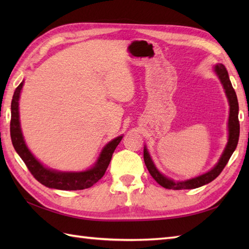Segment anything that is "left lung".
Masks as SVG:
<instances>
[{
	"mask_svg": "<svg viewBox=\"0 0 249 249\" xmlns=\"http://www.w3.org/2000/svg\"><path fill=\"white\" fill-rule=\"evenodd\" d=\"M215 71L217 73L218 78L220 79L221 84L224 86L225 92L227 97L229 100L230 105V114H229V122H228V127H229V140L228 144H227L226 149L224 151V154L221 155L220 160L217 165H216L212 170L206 172L202 176L198 178H195L192 179H188V181L185 182H173L172 179L167 178L163 177L160 172L155 168L154 163H153L151 157L147 153L146 149L144 147L143 150V160L144 163L149 170L152 178L155 179V181L160 185V186L165 187L167 189H193L197 188L200 186H203V185L212 182L213 179L217 178L220 172L224 170L227 163H228L231 155L233 154L234 150L236 149L237 142H239V137H240V122H239V103H237V97L233 87H232L231 81L229 79L228 71H227L226 67L223 64H218L215 66Z\"/></svg>",
	"mask_w": 249,
	"mask_h": 249,
	"instance_id": "1",
	"label": "left lung"
}]
</instances>
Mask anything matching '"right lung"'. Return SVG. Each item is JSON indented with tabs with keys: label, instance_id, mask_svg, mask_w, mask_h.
I'll list each match as a JSON object with an SVG mask.
<instances>
[{
	"label": "right lung",
	"instance_id": "right-lung-1",
	"mask_svg": "<svg viewBox=\"0 0 249 249\" xmlns=\"http://www.w3.org/2000/svg\"><path fill=\"white\" fill-rule=\"evenodd\" d=\"M23 82H21L17 89H15L13 100H12V118H10V138H12L13 145L16 152L18 153L28 167L29 171L32 173L37 181L40 184L49 188L62 189V190H80L93 186L104 177L110 163L115 147L118 146L123 137L120 136L113 139L104 147L100 153L97 162L93 168L83 172H57L54 170L45 168L41 163L32 155V153L26 147L22 133L20 128L19 122V96Z\"/></svg>",
	"mask_w": 249,
	"mask_h": 249
}]
</instances>
